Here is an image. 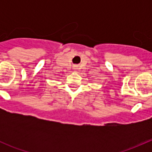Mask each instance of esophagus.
Segmentation results:
<instances>
[{
	"mask_svg": "<svg viewBox=\"0 0 152 152\" xmlns=\"http://www.w3.org/2000/svg\"><path fill=\"white\" fill-rule=\"evenodd\" d=\"M73 69H74V70H77V67H74Z\"/></svg>",
	"mask_w": 152,
	"mask_h": 152,
	"instance_id": "1",
	"label": "esophagus"
}]
</instances>
